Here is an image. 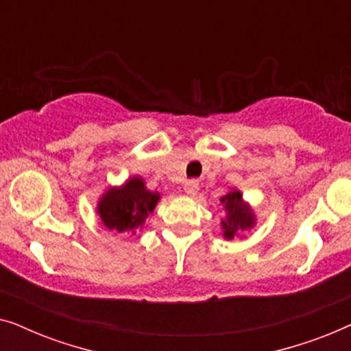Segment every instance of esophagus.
I'll use <instances>...</instances> for the list:
<instances>
[{
    "label": "esophagus",
    "instance_id": "esophagus-1",
    "mask_svg": "<svg viewBox=\"0 0 351 351\" xmlns=\"http://www.w3.org/2000/svg\"><path fill=\"white\" fill-rule=\"evenodd\" d=\"M198 186H199V182L196 179H191V180H185L184 184V190L186 195H195L196 191H198Z\"/></svg>",
    "mask_w": 351,
    "mask_h": 351
}]
</instances>
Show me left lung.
<instances>
[{
  "label": "left lung",
  "mask_w": 351,
  "mask_h": 351,
  "mask_svg": "<svg viewBox=\"0 0 351 351\" xmlns=\"http://www.w3.org/2000/svg\"><path fill=\"white\" fill-rule=\"evenodd\" d=\"M220 203L225 210V217L220 220L222 237L225 239L244 238V233L251 232L257 225V215L251 203L243 198L241 190L232 186L227 193L220 196Z\"/></svg>",
  "instance_id": "obj_1"
}]
</instances>
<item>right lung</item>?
Returning a JSON list of instances; mask_svg holds the SVG:
<instances>
[{"label":"right lung","instance_id":"1","mask_svg":"<svg viewBox=\"0 0 351 351\" xmlns=\"http://www.w3.org/2000/svg\"><path fill=\"white\" fill-rule=\"evenodd\" d=\"M161 195L147 189L141 176H131L121 185H108L95 206L100 222L110 232L136 234L145 228Z\"/></svg>","mask_w":351,"mask_h":351}]
</instances>
